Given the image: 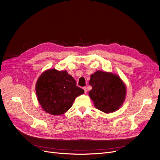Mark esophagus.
Here are the masks:
<instances>
[{"label":"esophagus","instance_id":"obj_1","mask_svg":"<svg viewBox=\"0 0 160 160\" xmlns=\"http://www.w3.org/2000/svg\"><path fill=\"white\" fill-rule=\"evenodd\" d=\"M83 90H84L85 93H86V92H87V88H86V87H83Z\"/></svg>","mask_w":160,"mask_h":160}]
</instances>
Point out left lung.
<instances>
[{"instance_id":"obj_1","label":"left lung","mask_w":160,"mask_h":160,"mask_svg":"<svg viewBox=\"0 0 160 160\" xmlns=\"http://www.w3.org/2000/svg\"><path fill=\"white\" fill-rule=\"evenodd\" d=\"M89 85L92 89L89 95L99 110L108 113L121 106L126 96V87L118 76L98 71L91 75Z\"/></svg>"}]
</instances>
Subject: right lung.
<instances>
[{"label":"right lung","instance_id":"add662e5","mask_svg":"<svg viewBox=\"0 0 160 160\" xmlns=\"http://www.w3.org/2000/svg\"><path fill=\"white\" fill-rule=\"evenodd\" d=\"M38 100L43 110L51 115L65 113L75 98L84 93L66 71L49 69L42 74L36 86Z\"/></svg>","mask_w":160,"mask_h":160}]
</instances>
